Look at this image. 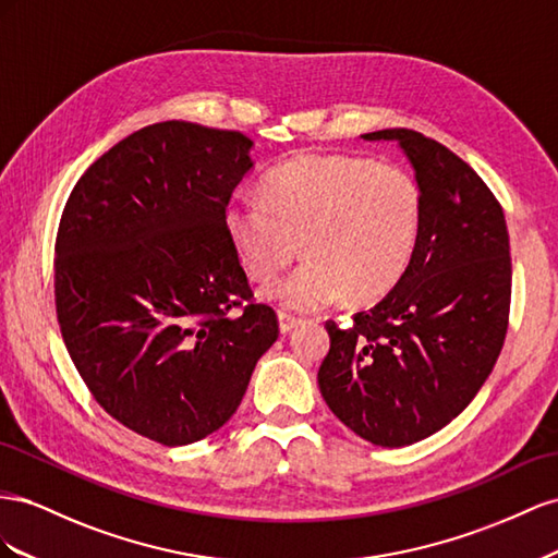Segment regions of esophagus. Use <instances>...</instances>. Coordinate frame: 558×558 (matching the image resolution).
<instances>
[{
    "label": "esophagus",
    "instance_id": "1",
    "mask_svg": "<svg viewBox=\"0 0 558 558\" xmlns=\"http://www.w3.org/2000/svg\"><path fill=\"white\" fill-rule=\"evenodd\" d=\"M278 320H280V331L282 333H288V331H292L294 327L301 325V317H296L294 313H288V311H280Z\"/></svg>",
    "mask_w": 558,
    "mask_h": 558
}]
</instances>
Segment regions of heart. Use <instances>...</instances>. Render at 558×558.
Returning a JSON list of instances; mask_svg holds the SVG:
<instances>
[{
    "label": "heart",
    "mask_w": 558,
    "mask_h": 558,
    "mask_svg": "<svg viewBox=\"0 0 558 558\" xmlns=\"http://www.w3.org/2000/svg\"><path fill=\"white\" fill-rule=\"evenodd\" d=\"M421 196L411 174L355 156L306 154L264 180V196H238L227 233L250 274L276 278L304 245L308 257L266 294L280 306L317 311L374 301L395 288L418 233Z\"/></svg>",
    "instance_id": "b5f03b06"
}]
</instances>
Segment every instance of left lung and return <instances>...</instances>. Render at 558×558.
Here are the masks:
<instances>
[{
    "label": "left lung",
    "instance_id": "left-lung-1",
    "mask_svg": "<svg viewBox=\"0 0 558 558\" xmlns=\"http://www.w3.org/2000/svg\"><path fill=\"white\" fill-rule=\"evenodd\" d=\"M400 145L421 215L395 288L341 327L327 320L317 372L327 407L376 447H407L449 425L493 372L509 323L512 259L498 198L463 158L409 129L364 133Z\"/></svg>",
    "mask_w": 558,
    "mask_h": 558
}]
</instances>
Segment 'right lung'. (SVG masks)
<instances>
[{"label": "right lung", "instance_id": "right-lung-1", "mask_svg": "<svg viewBox=\"0 0 558 558\" xmlns=\"http://www.w3.org/2000/svg\"><path fill=\"white\" fill-rule=\"evenodd\" d=\"M250 149L238 131L147 125L82 174L60 217L62 341L95 402L163 447L225 425L278 339L227 233Z\"/></svg>", "mask_w": 558, "mask_h": 558}]
</instances>
